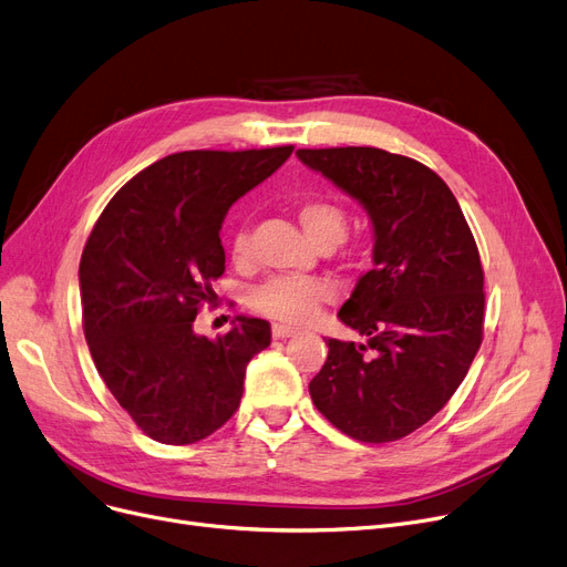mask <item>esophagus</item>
Wrapping results in <instances>:
<instances>
[{
  "label": "esophagus",
  "mask_w": 567,
  "mask_h": 567,
  "mask_svg": "<svg viewBox=\"0 0 567 567\" xmlns=\"http://www.w3.org/2000/svg\"><path fill=\"white\" fill-rule=\"evenodd\" d=\"M299 331L293 329V327H289V324H274V336L276 338H291V336H297Z\"/></svg>",
  "instance_id": "obj_1"
}]
</instances>
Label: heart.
Segmentation results:
<instances>
[{"label": "heart", "mask_w": 567, "mask_h": 567, "mask_svg": "<svg viewBox=\"0 0 567 567\" xmlns=\"http://www.w3.org/2000/svg\"><path fill=\"white\" fill-rule=\"evenodd\" d=\"M299 223L322 248V245L340 243L348 234V210L333 199H308L299 208ZM229 252L234 261L250 257L248 229L236 227L229 234ZM331 297V285L319 278H270L252 291L250 306L266 317L282 319V322H303L319 303Z\"/></svg>", "instance_id": "b5f03b06"}]
</instances>
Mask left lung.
<instances>
[{
  "instance_id": "left-lung-1",
  "label": "left lung",
  "mask_w": 567,
  "mask_h": 567,
  "mask_svg": "<svg viewBox=\"0 0 567 567\" xmlns=\"http://www.w3.org/2000/svg\"><path fill=\"white\" fill-rule=\"evenodd\" d=\"M373 223V268L338 310L363 342L329 338L310 396L359 442L424 426L463 382L484 331V270L471 227L435 171L380 147L299 151Z\"/></svg>"
}]
</instances>
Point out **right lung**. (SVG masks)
I'll list each match as a JSON object with an SVG mask.
<instances>
[{"instance_id": "right-lung-1", "label": "right lung", "mask_w": 567, "mask_h": 567, "mask_svg": "<svg viewBox=\"0 0 567 567\" xmlns=\"http://www.w3.org/2000/svg\"><path fill=\"white\" fill-rule=\"evenodd\" d=\"M293 145L168 155L122 187L85 243L79 280L92 361L120 408L164 445H192L231 420L270 324L236 317L194 333L225 274V215L287 162Z\"/></svg>"}]
</instances>
